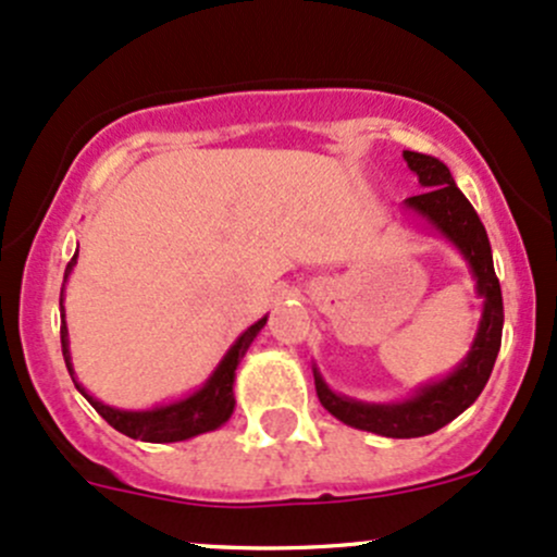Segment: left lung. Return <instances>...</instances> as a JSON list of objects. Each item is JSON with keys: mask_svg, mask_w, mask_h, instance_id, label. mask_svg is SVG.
<instances>
[{"mask_svg": "<svg viewBox=\"0 0 557 557\" xmlns=\"http://www.w3.org/2000/svg\"><path fill=\"white\" fill-rule=\"evenodd\" d=\"M407 166L418 174V182L425 193L412 195L405 200L407 209L425 219L438 235L466 256L470 274L475 280V293L484 298V311H481L479 333H475L473 346L468 357L462 359L460 368L449 372L447 377L414 391L405 401L394 405H370V401L348 399V396L335 394L322 381L320 372L314 370V388L320 396L322 407L341 423L359 428V431L377 433L388 438H418L438 431L460 412L479 399L484 391L488 375H492L494 359L503 344V290L494 274L492 246L479 213L466 195L460 193L451 180L449 169L438 158L423 156V152L405 150Z\"/></svg>", "mask_w": 557, "mask_h": 557, "instance_id": "left-lung-1", "label": "left lung"}]
</instances>
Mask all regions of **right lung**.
Returning <instances> with one entry per match:
<instances>
[{
    "mask_svg": "<svg viewBox=\"0 0 557 557\" xmlns=\"http://www.w3.org/2000/svg\"><path fill=\"white\" fill-rule=\"evenodd\" d=\"M73 267H76V253H73L69 267H65V280H69ZM60 311H63V298H60ZM264 325H267V317H261L259 322H253V325H250L246 333L230 346V351L224 354V359L219 362V368L211 372V377L203 383V388H198L195 394L185 396V399L171 401V405H163L156 409H139V412L102 405V401H97L95 396H89L87 391L82 388V383L73 377L65 311H63V325H60V344H63L65 368H69L76 388L82 391L84 399H87L89 405L115 428V431H121L129 438H139V442L169 444V442H185V438H193L206 431H216L219 425L227 423L232 409H235V394H232L235 370L237 364H240V359L246 357L248 346L253 344V338L259 335V330Z\"/></svg>",
    "mask_w": 557,
    "mask_h": 557,
    "instance_id": "add662e5",
    "label": "right lung"
}]
</instances>
